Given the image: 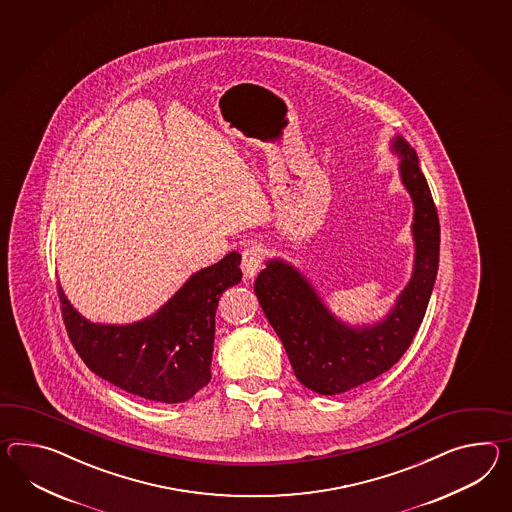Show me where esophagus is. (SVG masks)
<instances>
[{"label": "esophagus", "instance_id": "1", "mask_svg": "<svg viewBox=\"0 0 512 512\" xmlns=\"http://www.w3.org/2000/svg\"><path fill=\"white\" fill-rule=\"evenodd\" d=\"M262 257H264V253H262L259 246H251V248L244 250V253H242V274L246 279H253L257 272L261 270Z\"/></svg>", "mask_w": 512, "mask_h": 512}]
</instances>
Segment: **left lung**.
<instances>
[{"label": "left lung", "mask_w": 512, "mask_h": 512, "mask_svg": "<svg viewBox=\"0 0 512 512\" xmlns=\"http://www.w3.org/2000/svg\"><path fill=\"white\" fill-rule=\"evenodd\" d=\"M401 185L412 200L414 262L409 283L392 309L374 324L351 325L325 305L307 275L283 259H268L255 279L262 311L287 349L301 385L335 396L385 374L411 346L433 294L440 253L437 207L418 155L403 137L392 138Z\"/></svg>", "instance_id": "left-lung-1"}]
</instances>
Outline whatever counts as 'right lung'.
I'll return each instance as SVG.
<instances>
[{
	"instance_id": "obj_1",
	"label": "right lung",
	"mask_w": 512,
	"mask_h": 512,
	"mask_svg": "<svg viewBox=\"0 0 512 512\" xmlns=\"http://www.w3.org/2000/svg\"><path fill=\"white\" fill-rule=\"evenodd\" d=\"M240 253L190 275L161 309L133 324L90 322L59 300L75 351L101 379L129 394L183 403L211 381L214 316L218 300L242 279Z\"/></svg>"
}]
</instances>
